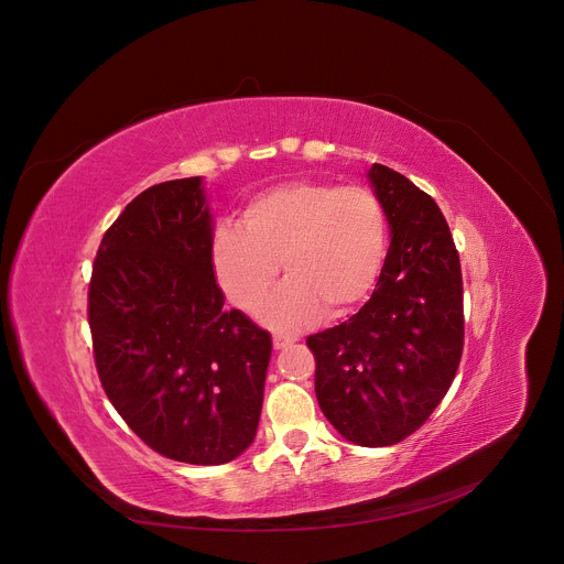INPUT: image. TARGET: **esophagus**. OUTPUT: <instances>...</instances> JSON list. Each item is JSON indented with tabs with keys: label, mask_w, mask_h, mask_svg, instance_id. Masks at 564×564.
Masks as SVG:
<instances>
[{
	"label": "esophagus",
	"mask_w": 564,
	"mask_h": 564,
	"mask_svg": "<svg viewBox=\"0 0 564 564\" xmlns=\"http://www.w3.org/2000/svg\"><path fill=\"white\" fill-rule=\"evenodd\" d=\"M294 340H296L294 336H285V334H274V338H272L274 349H285V347H290Z\"/></svg>",
	"instance_id": "obj_1"
}]
</instances>
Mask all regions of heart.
<instances>
[{"instance_id": "1", "label": "heart", "mask_w": 564, "mask_h": 564, "mask_svg": "<svg viewBox=\"0 0 564 564\" xmlns=\"http://www.w3.org/2000/svg\"><path fill=\"white\" fill-rule=\"evenodd\" d=\"M388 243V213L369 187L301 178L252 197L241 226L221 221L210 237V265L226 299L252 312L281 263L288 281L259 318L294 329L321 310L329 318L354 312L377 288Z\"/></svg>"}]
</instances>
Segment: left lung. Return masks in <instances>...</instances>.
<instances>
[{"label":"left lung","mask_w":564,"mask_h":564,"mask_svg":"<svg viewBox=\"0 0 564 564\" xmlns=\"http://www.w3.org/2000/svg\"><path fill=\"white\" fill-rule=\"evenodd\" d=\"M390 250L371 299L345 323L307 336L325 419L349 443L388 447L416 432L447 394L463 354V276L436 202L373 163Z\"/></svg>","instance_id":"8db88e82"}]
</instances>
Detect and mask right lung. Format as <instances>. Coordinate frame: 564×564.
<instances>
[{
    "instance_id": "add662e5",
    "label": "right lung",
    "mask_w": 564,
    "mask_h": 564,
    "mask_svg": "<svg viewBox=\"0 0 564 564\" xmlns=\"http://www.w3.org/2000/svg\"><path fill=\"white\" fill-rule=\"evenodd\" d=\"M215 215L202 176L132 199L101 239L88 321L101 386L128 427L187 465H224L257 436L272 338L210 265Z\"/></svg>"
}]
</instances>
